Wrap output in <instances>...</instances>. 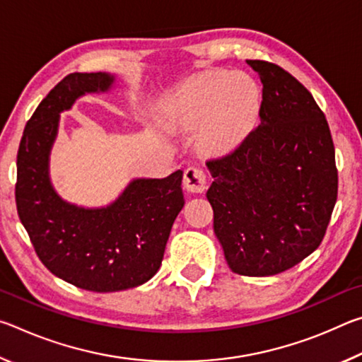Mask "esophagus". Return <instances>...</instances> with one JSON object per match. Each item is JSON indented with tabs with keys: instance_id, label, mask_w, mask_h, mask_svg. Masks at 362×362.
<instances>
[{
	"instance_id": "34e87169",
	"label": "esophagus",
	"mask_w": 362,
	"mask_h": 362,
	"mask_svg": "<svg viewBox=\"0 0 362 362\" xmlns=\"http://www.w3.org/2000/svg\"><path fill=\"white\" fill-rule=\"evenodd\" d=\"M183 185L192 193H203L207 188V175L201 168L189 166L183 174Z\"/></svg>"
}]
</instances>
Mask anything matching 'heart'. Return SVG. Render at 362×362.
I'll return each mask as SVG.
<instances>
[{
  "label": "heart",
  "mask_w": 362,
  "mask_h": 362,
  "mask_svg": "<svg viewBox=\"0 0 362 362\" xmlns=\"http://www.w3.org/2000/svg\"><path fill=\"white\" fill-rule=\"evenodd\" d=\"M259 107V88L246 75L207 73L183 84L163 110L169 126L204 127V142L212 150L236 144L252 122Z\"/></svg>",
  "instance_id": "heart-1"
}]
</instances>
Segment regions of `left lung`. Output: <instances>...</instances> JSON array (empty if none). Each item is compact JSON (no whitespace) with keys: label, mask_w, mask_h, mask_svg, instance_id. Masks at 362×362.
Instances as JSON below:
<instances>
[{"label":"left lung","mask_w":362,"mask_h":362,"mask_svg":"<svg viewBox=\"0 0 362 362\" xmlns=\"http://www.w3.org/2000/svg\"><path fill=\"white\" fill-rule=\"evenodd\" d=\"M259 73L260 124L228 155L209 159L207 199L231 272L273 276L320 247L339 175L329 124L291 73L247 60Z\"/></svg>","instance_id":"1"}]
</instances>
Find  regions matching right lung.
<instances>
[{"label":"right lung","instance_id":"right-lung-1","mask_svg":"<svg viewBox=\"0 0 362 362\" xmlns=\"http://www.w3.org/2000/svg\"><path fill=\"white\" fill-rule=\"evenodd\" d=\"M110 73H70L35 110L17 153L16 204L36 255L79 289L126 291L155 276L185 199L182 170L166 179H134L118 199L86 209L64 201L49 179L60 113L89 93L113 88Z\"/></svg>","mask_w":362,"mask_h":362}]
</instances>
